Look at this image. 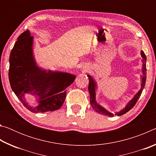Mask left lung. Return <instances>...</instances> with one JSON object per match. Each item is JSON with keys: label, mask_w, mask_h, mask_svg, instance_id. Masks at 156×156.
<instances>
[{"label": "left lung", "mask_w": 156, "mask_h": 156, "mask_svg": "<svg viewBox=\"0 0 156 156\" xmlns=\"http://www.w3.org/2000/svg\"><path fill=\"white\" fill-rule=\"evenodd\" d=\"M140 55L142 58V75L140 76V80H141V84H140V89H139V91L134 95L133 98L131 99L130 101L127 102V104L126 105V106L123 108L122 109L120 110L119 112H115V115L118 116H120L123 114H125L126 112H128L129 110H131L132 108L134 107V105L138 101V100L140 98V97L141 96V94L143 89L144 88L145 83H146V79H147V67H146V62H147V57L145 56L144 53L143 51H141ZM87 76L89 80V87H88V90L89 92V98H90V103L93 109L96 111L97 113H100V114H102L105 115H108L110 117H113V113H111L109 111L107 110L105 107H103L101 105L98 103L96 101V89L98 87V84L95 79L92 77L91 75L87 74Z\"/></svg>", "instance_id": "1"}]
</instances>
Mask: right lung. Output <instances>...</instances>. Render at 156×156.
Instances as JSON below:
<instances>
[{
  "label": "right lung",
  "instance_id": "1",
  "mask_svg": "<svg viewBox=\"0 0 156 156\" xmlns=\"http://www.w3.org/2000/svg\"><path fill=\"white\" fill-rule=\"evenodd\" d=\"M76 76L44 69L37 63L34 53V37L30 31L21 34L9 56V80L12 91L28 110L44 113L58 109L66 98V89ZM35 97L36 106H31L26 94Z\"/></svg>",
  "mask_w": 156,
  "mask_h": 156
}]
</instances>
